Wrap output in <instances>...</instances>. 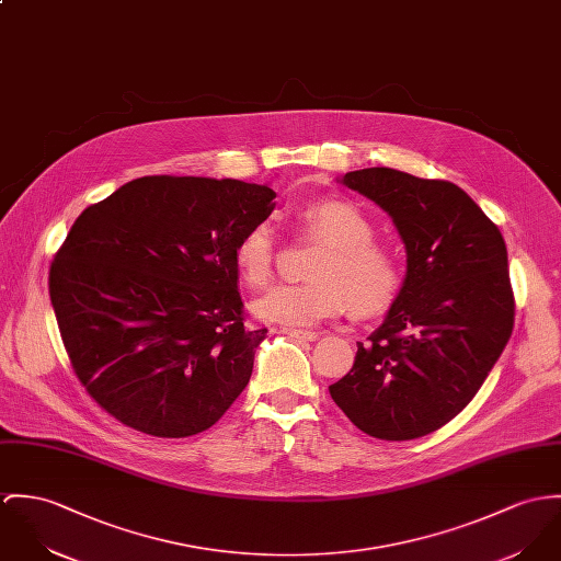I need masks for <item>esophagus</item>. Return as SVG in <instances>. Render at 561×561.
Here are the masks:
<instances>
[{
  "instance_id": "1",
  "label": "esophagus",
  "mask_w": 561,
  "mask_h": 561,
  "mask_svg": "<svg viewBox=\"0 0 561 561\" xmlns=\"http://www.w3.org/2000/svg\"><path fill=\"white\" fill-rule=\"evenodd\" d=\"M283 332L291 339H298V341H317L319 334L317 332H310V330H296V328H283Z\"/></svg>"
}]
</instances>
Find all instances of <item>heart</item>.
I'll use <instances>...</instances> for the list:
<instances>
[{"mask_svg":"<svg viewBox=\"0 0 561 561\" xmlns=\"http://www.w3.org/2000/svg\"><path fill=\"white\" fill-rule=\"evenodd\" d=\"M298 222L306 233L325 242L306 267L310 280L280 283L251 305L253 314L289 328L317 325L352 310L366 317L390 305L401 285L399 261L377 244L368 214L352 199L328 197L302 205ZM274 227L256 220L236 242L233 263L242 280L261 289L274 272Z\"/></svg>","mask_w":561,"mask_h":561,"instance_id":"1","label":"heart"}]
</instances>
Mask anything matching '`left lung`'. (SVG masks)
<instances>
[{"label": "left lung", "mask_w": 561, "mask_h": 561, "mask_svg": "<svg viewBox=\"0 0 561 561\" xmlns=\"http://www.w3.org/2000/svg\"><path fill=\"white\" fill-rule=\"evenodd\" d=\"M339 182L388 211L408 270L383 323L357 343L354 368L330 394L370 437H424L476 397L508 343L506 242L453 182L388 167L350 171Z\"/></svg>", "instance_id": "obj_1"}]
</instances>
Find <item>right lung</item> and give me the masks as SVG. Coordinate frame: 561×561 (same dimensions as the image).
<instances>
[{"mask_svg": "<svg viewBox=\"0 0 561 561\" xmlns=\"http://www.w3.org/2000/svg\"><path fill=\"white\" fill-rule=\"evenodd\" d=\"M274 197L267 184L148 175L75 220L49 294L77 377L113 417L188 437L247 388L267 330L244 325L233 247Z\"/></svg>", "mask_w": 561, "mask_h": 561, "instance_id": "add662e5", "label": "right lung"}]
</instances>
